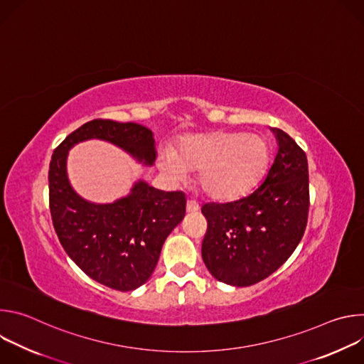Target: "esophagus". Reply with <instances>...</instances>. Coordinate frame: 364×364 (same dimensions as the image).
Returning <instances> with one entry per match:
<instances>
[{"label":"esophagus","mask_w":364,"mask_h":364,"mask_svg":"<svg viewBox=\"0 0 364 364\" xmlns=\"http://www.w3.org/2000/svg\"><path fill=\"white\" fill-rule=\"evenodd\" d=\"M198 210V203L196 200H188L187 201V212L188 213H194Z\"/></svg>","instance_id":"obj_1"}]
</instances>
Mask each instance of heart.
I'll return each instance as SVG.
<instances>
[{
    "mask_svg": "<svg viewBox=\"0 0 364 364\" xmlns=\"http://www.w3.org/2000/svg\"><path fill=\"white\" fill-rule=\"evenodd\" d=\"M268 163L262 136L240 132H212L186 136L176 155L167 154L163 167L177 178L198 170V184L215 198H233L249 190Z\"/></svg>",
    "mask_w": 364,
    "mask_h": 364,
    "instance_id": "1",
    "label": "heart"
}]
</instances>
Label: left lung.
Wrapping results in <instances>:
<instances>
[{
  "mask_svg": "<svg viewBox=\"0 0 364 364\" xmlns=\"http://www.w3.org/2000/svg\"><path fill=\"white\" fill-rule=\"evenodd\" d=\"M277 157L252 193L228 203H205L203 261L220 282L249 287L274 274L292 255L306 228L308 161L282 129Z\"/></svg>",
  "mask_w": 364,
  "mask_h": 364,
  "instance_id": "8db88e82",
  "label": "left lung"
}]
</instances>
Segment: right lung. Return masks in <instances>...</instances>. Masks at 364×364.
I'll return each instance as SVG.
<instances>
[{
	"instance_id": "obj_1",
	"label": "right lung",
	"mask_w": 364,
	"mask_h": 364,
	"mask_svg": "<svg viewBox=\"0 0 364 364\" xmlns=\"http://www.w3.org/2000/svg\"><path fill=\"white\" fill-rule=\"evenodd\" d=\"M99 138L131 152L145 164L155 160L151 129L135 122L93 119L69 134L51 155L48 204L58 237L72 261L92 279L117 291H132L157 267L164 240L184 219L186 194L160 191L139 181L112 204L80 198L66 176L68 151Z\"/></svg>"
}]
</instances>
